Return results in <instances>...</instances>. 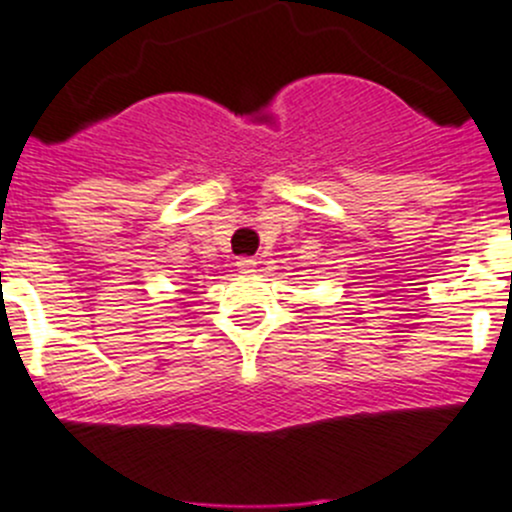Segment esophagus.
Returning <instances> with one entry per match:
<instances>
[{"label": "esophagus", "mask_w": 512, "mask_h": 512, "mask_svg": "<svg viewBox=\"0 0 512 512\" xmlns=\"http://www.w3.org/2000/svg\"><path fill=\"white\" fill-rule=\"evenodd\" d=\"M237 267H240L242 272H255L257 270V260H255V257H240V260H237Z\"/></svg>", "instance_id": "esophagus-1"}]
</instances>
